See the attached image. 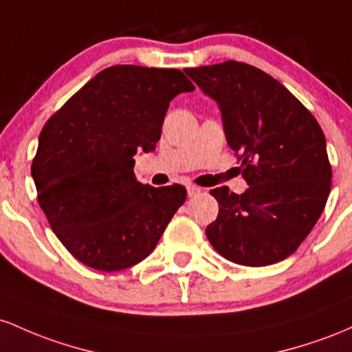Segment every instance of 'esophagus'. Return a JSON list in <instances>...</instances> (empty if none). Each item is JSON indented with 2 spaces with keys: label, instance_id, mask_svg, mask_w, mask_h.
<instances>
[{
  "label": "esophagus",
  "instance_id": "obj_1",
  "mask_svg": "<svg viewBox=\"0 0 352 352\" xmlns=\"http://www.w3.org/2000/svg\"><path fill=\"white\" fill-rule=\"evenodd\" d=\"M197 195H201V188H197V186H188V196H189V197H196Z\"/></svg>",
  "mask_w": 352,
  "mask_h": 352
}]
</instances>
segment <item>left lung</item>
Here are the masks:
<instances>
[{"mask_svg":"<svg viewBox=\"0 0 352 352\" xmlns=\"http://www.w3.org/2000/svg\"><path fill=\"white\" fill-rule=\"evenodd\" d=\"M184 73L218 102L226 141L250 184L243 195L212 189L219 214L206 228L209 243L243 266L283 261L318 223L331 191L321 126L281 82L246 63Z\"/></svg>","mask_w":352,"mask_h":352,"instance_id":"8db88e82","label":"left lung"}]
</instances>
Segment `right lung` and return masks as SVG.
I'll use <instances>...</instances> for the list:
<instances>
[{"label": "right lung", "instance_id": "add662e5", "mask_svg": "<svg viewBox=\"0 0 352 352\" xmlns=\"http://www.w3.org/2000/svg\"><path fill=\"white\" fill-rule=\"evenodd\" d=\"M192 89L179 69L111 66L45 124L31 175L51 229L78 261L121 271L155 250L186 189L138 183L133 157L155 151L169 101Z\"/></svg>", "mask_w": 352, "mask_h": 352}]
</instances>
